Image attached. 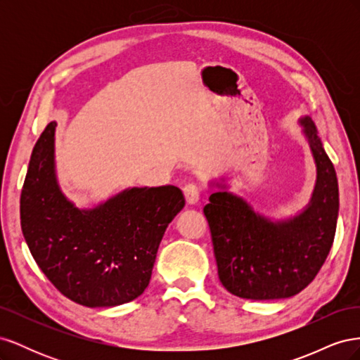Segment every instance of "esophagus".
I'll return each instance as SVG.
<instances>
[{"mask_svg": "<svg viewBox=\"0 0 360 360\" xmlns=\"http://www.w3.org/2000/svg\"><path fill=\"white\" fill-rule=\"evenodd\" d=\"M183 193H184V198H186V202L193 205V204H197L200 201L201 189H200L198 184L189 183V184H186V186L183 188Z\"/></svg>", "mask_w": 360, "mask_h": 360, "instance_id": "1", "label": "esophagus"}]
</instances>
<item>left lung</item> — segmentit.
Listing matches in <instances>:
<instances>
[{"label": "left lung", "instance_id": "8db88e82", "mask_svg": "<svg viewBox=\"0 0 360 360\" xmlns=\"http://www.w3.org/2000/svg\"><path fill=\"white\" fill-rule=\"evenodd\" d=\"M299 124L317 169L309 202L300 212L275 219L233 193L225 177L209 181L213 193L204 214L217 275L237 297L276 300L296 296L317 276L332 248L340 210L336 172L311 117H300Z\"/></svg>", "mask_w": 360, "mask_h": 360}]
</instances>
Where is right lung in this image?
<instances>
[{
  "mask_svg": "<svg viewBox=\"0 0 360 360\" xmlns=\"http://www.w3.org/2000/svg\"><path fill=\"white\" fill-rule=\"evenodd\" d=\"M56 127L32 148L20 195V226L32 258L64 296L89 308L118 307L148 287L167 226L184 207L176 186L126 188L78 207L60 188Z\"/></svg>",
  "mask_w": 360,
  "mask_h": 360,
  "instance_id": "right-lung-1",
  "label": "right lung"
}]
</instances>
